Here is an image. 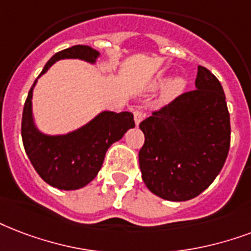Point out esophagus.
Returning <instances> with one entry per match:
<instances>
[{
  "mask_svg": "<svg viewBox=\"0 0 251 251\" xmlns=\"http://www.w3.org/2000/svg\"><path fill=\"white\" fill-rule=\"evenodd\" d=\"M134 121H135V125L138 126L141 124V121L143 120V112L142 110H139V109H135L134 110Z\"/></svg>",
  "mask_w": 251,
  "mask_h": 251,
  "instance_id": "obj_1",
  "label": "esophagus"
}]
</instances>
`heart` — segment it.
Masks as SVG:
<instances>
[{
    "label": "heart",
    "instance_id": "1",
    "mask_svg": "<svg viewBox=\"0 0 251 251\" xmlns=\"http://www.w3.org/2000/svg\"><path fill=\"white\" fill-rule=\"evenodd\" d=\"M167 83V77L164 76H158L155 79H152L149 84V89L155 91L158 88H162L164 84ZM185 88V80L183 77H174L172 80L168 81V84L164 87L163 93H162V100L164 102H170L174 99H176L177 96H180L183 93Z\"/></svg>",
    "mask_w": 251,
    "mask_h": 251
}]
</instances>
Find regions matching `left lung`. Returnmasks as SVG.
Returning a JSON list of instances; mask_svg holds the SVG:
<instances>
[{
    "instance_id": "1",
    "label": "left lung",
    "mask_w": 251,
    "mask_h": 251,
    "mask_svg": "<svg viewBox=\"0 0 251 251\" xmlns=\"http://www.w3.org/2000/svg\"><path fill=\"white\" fill-rule=\"evenodd\" d=\"M196 89L139 124L142 179L151 192L170 201H187L205 191L226 160L230 117L223 85L199 66Z\"/></svg>"
}]
</instances>
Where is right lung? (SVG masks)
Listing matches in <instances>:
<instances>
[{"mask_svg": "<svg viewBox=\"0 0 251 251\" xmlns=\"http://www.w3.org/2000/svg\"><path fill=\"white\" fill-rule=\"evenodd\" d=\"M99 56L100 52L89 46H74L55 53L41 75L60 59H80L93 64ZM35 84L36 80L28 92L22 113L21 130L25 151L47 184L64 191L83 188L97 176L110 145L135 126L133 113L105 110L75 131L47 135L38 130L32 117L31 99Z\"/></svg>", "mask_w": 251, "mask_h": 251, "instance_id": "1", "label": "right lung"}]
</instances>
